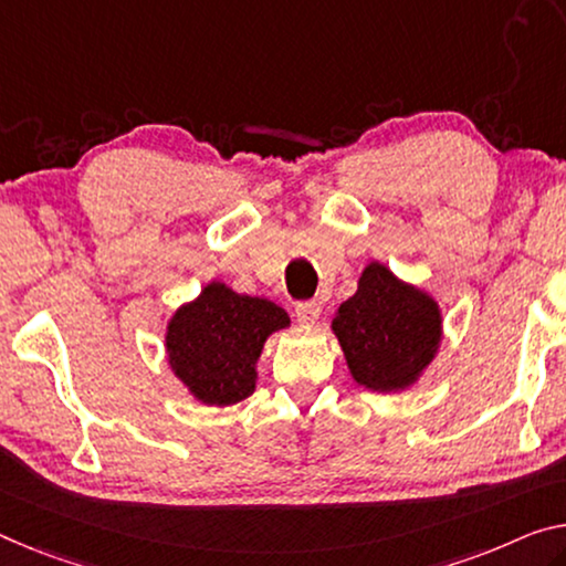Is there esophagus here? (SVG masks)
<instances>
[{"instance_id":"1","label":"esophagus","mask_w":566,"mask_h":566,"mask_svg":"<svg viewBox=\"0 0 566 566\" xmlns=\"http://www.w3.org/2000/svg\"><path fill=\"white\" fill-rule=\"evenodd\" d=\"M318 316H321V303H316V301L295 303V318H298L301 324H306V326L316 324Z\"/></svg>"}]
</instances>
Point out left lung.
Masks as SVG:
<instances>
[{"label": "left lung", "instance_id": "obj_1", "mask_svg": "<svg viewBox=\"0 0 566 566\" xmlns=\"http://www.w3.org/2000/svg\"><path fill=\"white\" fill-rule=\"evenodd\" d=\"M356 385L402 392L430 367L442 338L438 301L381 263H369L359 289L332 321Z\"/></svg>", "mask_w": 566, "mask_h": 566}]
</instances>
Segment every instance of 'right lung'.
<instances>
[{
  "label": "right lung",
  "mask_w": 566,
  "mask_h": 566,
  "mask_svg": "<svg viewBox=\"0 0 566 566\" xmlns=\"http://www.w3.org/2000/svg\"><path fill=\"white\" fill-rule=\"evenodd\" d=\"M291 326L273 301L240 295L220 281L174 311L167 324L169 367L202 405H238L255 392V364L268 336Z\"/></svg>",
  "instance_id": "add662e5"
}]
</instances>
